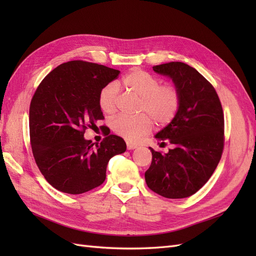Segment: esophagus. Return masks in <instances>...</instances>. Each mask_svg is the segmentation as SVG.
<instances>
[{
  "label": "esophagus",
  "mask_w": 256,
  "mask_h": 256,
  "mask_svg": "<svg viewBox=\"0 0 256 256\" xmlns=\"http://www.w3.org/2000/svg\"><path fill=\"white\" fill-rule=\"evenodd\" d=\"M138 147V145L136 144H134V143H131V142H127V148L129 150H134V148H136Z\"/></svg>",
  "instance_id": "esophagus-1"
}]
</instances>
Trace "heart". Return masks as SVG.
Here are the masks:
<instances>
[{
	"mask_svg": "<svg viewBox=\"0 0 256 256\" xmlns=\"http://www.w3.org/2000/svg\"><path fill=\"white\" fill-rule=\"evenodd\" d=\"M122 84L131 94L141 98L138 112L145 114L138 116L120 115L112 122V130L116 134L128 141L150 134L152 120L158 126H166L171 122L180 108V92L172 85H160V81L148 72L134 69L124 76ZM118 86L111 83L100 90L98 102L106 114H113L118 106Z\"/></svg>",
	"mask_w": 256,
	"mask_h": 256,
	"instance_id": "obj_1",
	"label": "heart"
}]
</instances>
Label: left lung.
<instances>
[{
  "instance_id": "1",
  "label": "left lung",
  "mask_w": 256,
  "mask_h": 256,
  "mask_svg": "<svg viewBox=\"0 0 256 256\" xmlns=\"http://www.w3.org/2000/svg\"><path fill=\"white\" fill-rule=\"evenodd\" d=\"M152 70L172 80L180 92V108L172 122L154 136L172 150L162 154L150 150L152 164L145 172L148 188L168 198L194 194L210 178L221 159L224 116L212 85L196 69L171 62Z\"/></svg>"
}]
</instances>
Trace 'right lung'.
Wrapping results in <instances>:
<instances>
[{
	"label": "right lung",
	"mask_w": 256,
	"mask_h": 256,
	"mask_svg": "<svg viewBox=\"0 0 256 256\" xmlns=\"http://www.w3.org/2000/svg\"><path fill=\"white\" fill-rule=\"evenodd\" d=\"M120 70L83 60L60 64L37 88L30 106V138L37 166L52 187L81 194L102 184L109 160L126 152L122 138L85 140L88 127L104 118L100 90Z\"/></svg>",
	"instance_id": "obj_1"
}]
</instances>
